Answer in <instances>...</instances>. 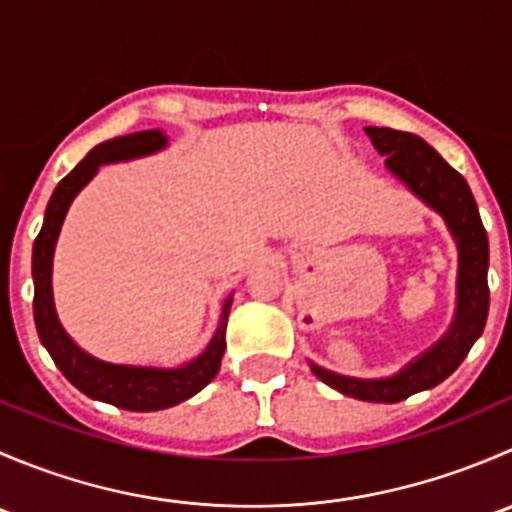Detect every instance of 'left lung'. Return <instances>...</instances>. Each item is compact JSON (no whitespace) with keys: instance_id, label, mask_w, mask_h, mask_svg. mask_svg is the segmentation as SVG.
<instances>
[{"instance_id":"1","label":"left lung","mask_w":512,"mask_h":512,"mask_svg":"<svg viewBox=\"0 0 512 512\" xmlns=\"http://www.w3.org/2000/svg\"><path fill=\"white\" fill-rule=\"evenodd\" d=\"M371 143L381 156H386V168L399 175L406 185L426 200L433 210L446 218L453 237L458 242V314L451 332L431 349L406 366L391 379H349L332 374L322 366L312 364V371L342 394L374 404H396L409 399L423 389H433L453 374L471 352L476 339L483 334L488 319V235L480 223L478 205L473 200L466 178L453 170L423 138L414 133L394 131V128H366Z\"/></svg>"}]
</instances>
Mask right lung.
Masks as SVG:
<instances>
[{"mask_svg":"<svg viewBox=\"0 0 512 512\" xmlns=\"http://www.w3.org/2000/svg\"><path fill=\"white\" fill-rule=\"evenodd\" d=\"M165 146V136L158 131H141L131 136L113 138L101 143L89 153L59 185L46 205L44 225L34 240L32 275H34V322L41 344L51 354L61 374L79 391L96 401L118 406L126 411H160L180 404L208 386L220 371V361L225 354V327L230 299L225 302L220 327L213 342L208 344L198 359L180 369H141V366H118L98 361L94 356L81 352L66 332L61 329L51 299V257H54L56 237L66 218L74 195L96 175L98 165L146 156Z\"/></svg>","mask_w":512,"mask_h":512,"instance_id":"1","label":"right lung"}]
</instances>
